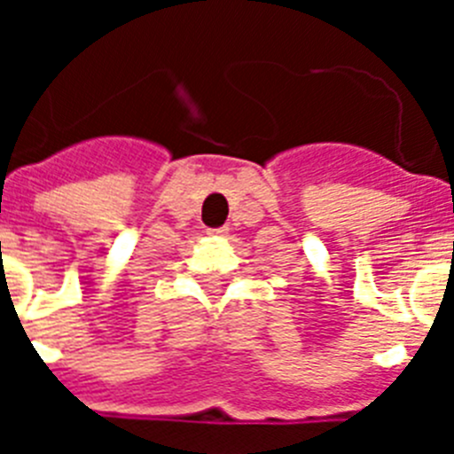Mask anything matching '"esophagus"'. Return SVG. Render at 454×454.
<instances>
[{
	"label": "esophagus",
	"instance_id": "34e87169",
	"mask_svg": "<svg viewBox=\"0 0 454 454\" xmlns=\"http://www.w3.org/2000/svg\"><path fill=\"white\" fill-rule=\"evenodd\" d=\"M211 234H218V236L230 234V227H218V230H211Z\"/></svg>",
	"mask_w": 454,
	"mask_h": 454
}]
</instances>
